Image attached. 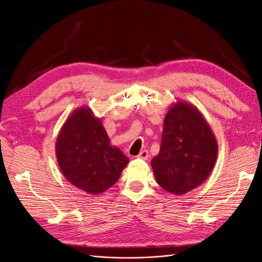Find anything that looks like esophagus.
<instances>
[{"label": "esophagus", "mask_w": 262, "mask_h": 262, "mask_svg": "<svg viewBox=\"0 0 262 262\" xmlns=\"http://www.w3.org/2000/svg\"><path fill=\"white\" fill-rule=\"evenodd\" d=\"M138 158H140L142 160H147L149 158V152L147 150H142L141 152L138 155Z\"/></svg>", "instance_id": "obj_1"}]
</instances>
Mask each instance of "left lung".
Masks as SVG:
<instances>
[{
  "instance_id": "obj_1",
  "label": "left lung",
  "mask_w": 262,
  "mask_h": 262,
  "mask_svg": "<svg viewBox=\"0 0 262 262\" xmlns=\"http://www.w3.org/2000/svg\"><path fill=\"white\" fill-rule=\"evenodd\" d=\"M217 149L200 110L185 101L173 103L165 115L160 151L151 160L156 182L173 195L188 193L210 176Z\"/></svg>"
}]
</instances>
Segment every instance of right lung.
Returning <instances> with one entry per match:
<instances>
[{
  "label": "right lung",
  "mask_w": 262,
  "mask_h": 262,
  "mask_svg": "<svg viewBox=\"0 0 262 262\" xmlns=\"http://www.w3.org/2000/svg\"><path fill=\"white\" fill-rule=\"evenodd\" d=\"M56 157L68 182L92 195L112 187L129 164L89 106L76 108L67 118L57 137Z\"/></svg>",
  "instance_id": "add662e5"
}]
</instances>
